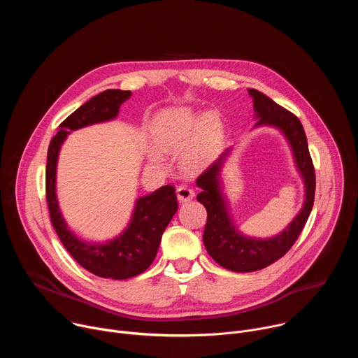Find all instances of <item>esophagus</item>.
Masks as SVG:
<instances>
[{
    "label": "esophagus",
    "instance_id": "obj_1",
    "mask_svg": "<svg viewBox=\"0 0 358 358\" xmlns=\"http://www.w3.org/2000/svg\"><path fill=\"white\" fill-rule=\"evenodd\" d=\"M195 195L194 189L187 187V185H180L177 188V196H178V201L180 202H188L189 199H192V196Z\"/></svg>",
    "mask_w": 358,
    "mask_h": 358
}]
</instances>
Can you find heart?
Instances as JSON below:
<instances>
[{
  "instance_id": "obj_1",
  "label": "heart",
  "mask_w": 358,
  "mask_h": 358,
  "mask_svg": "<svg viewBox=\"0 0 358 358\" xmlns=\"http://www.w3.org/2000/svg\"><path fill=\"white\" fill-rule=\"evenodd\" d=\"M222 136V127L215 115L195 116L189 112L176 110L164 113L155 124V140L167 151H182L196 140V156L211 151ZM157 159V156H155Z\"/></svg>"
}]
</instances>
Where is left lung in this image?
Returning <instances> with one entry per match:
<instances>
[{
  "label": "left lung",
  "mask_w": 358,
  "mask_h": 358,
  "mask_svg": "<svg viewBox=\"0 0 358 358\" xmlns=\"http://www.w3.org/2000/svg\"><path fill=\"white\" fill-rule=\"evenodd\" d=\"M248 90L253 97V108L259 117L258 124H273L289 138L297 169L306 184V201L300 214L280 235L271 239L245 238L234 228L220 191L218 173L224 156L203 171L196 178V185L202 189L196 199L203 203L208 214L202 236L203 245L218 265L232 272L259 271L286 255L297 241L312 213L316 192L315 166L309 152L308 138L297 116L257 89Z\"/></svg>",
  "instance_id": "obj_1"
}]
</instances>
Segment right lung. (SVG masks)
Instances as JSON below:
<instances>
[{
  "instance_id": "right-lung-1",
  "label": "right lung",
  "mask_w": 358,
  "mask_h": 358,
  "mask_svg": "<svg viewBox=\"0 0 358 358\" xmlns=\"http://www.w3.org/2000/svg\"><path fill=\"white\" fill-rule=\"evenodd\" d=\"M130 90L108 89L87 100L59 126L48 148L45 191L50 222L72 258L90 273L105 279H129L143 273L155 261L164 229L178 210L176 188L164 185L136 202L133 220L124 234L103 245L79 241L68 228L58 208L55 194L57 160L62 141L72 130L116 117Z\"/></svg>"
}]
</instances>
